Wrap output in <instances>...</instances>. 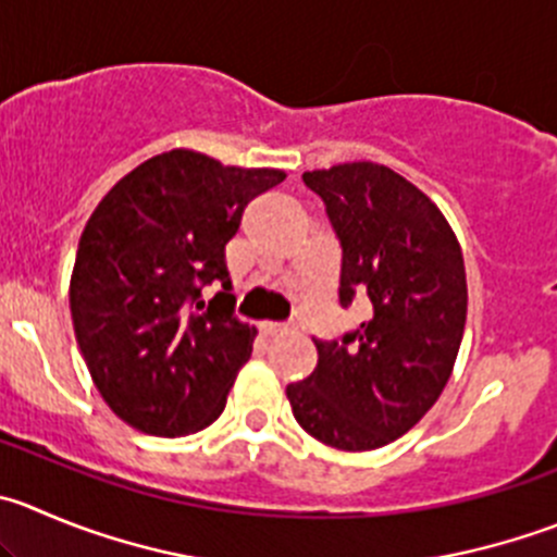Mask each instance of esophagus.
Returning a JSON list of instances; mask_svg holds the SVG:
<instances>
[{"instance_id":"1","label":"esophagus","mask_w":557,"mask_h":557,"mask_svg":"<svg viewBox=\"0 0 557 557\" xmlns=\"http://www.w3.org/2000/svg\"><path fill=\"white\" fill-rule=\"evenodd\" d=\"M289 331H293V325H284V322H264L262 325L264 336H284Z\"/></svg>"}]
</instances>
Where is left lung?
<instances>
[{"instance_id":"8db88e82","label":"left lung","mask_w":557,"mask_h":557,"mask_svg":"<svg viewBox=\"0 0 557 557\" xmlns=\"http://www.w3.org/2000/svg\"><path fill=\"white\" fill-rule=\"evenodd\" d=\"M342 246L338 304L372 314L317 344V369L287 385L293 416L342 451L388 446L416 426L451 377L468 317L462 248L437 205L380 163L304 172Z\"/></svg>"}]
</instances>
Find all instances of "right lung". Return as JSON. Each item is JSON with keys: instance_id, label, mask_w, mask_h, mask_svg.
<instances>
[{"instance_id": "right-lung-1", "label": "right lung", "mask_w": 557, "mask_h": 557, "mask_svg": "<svg viewBox=\"0 0 557 557\" xmlns=\"http://www.w3.org/2000/svg\"><path fill=\"white\" fill-rule=\"evenodd\" d=\"M284 177L169 150L89 215L71 278L76 342L106 405L139 432L183 437L224 412L257 336L235 317L226 243ZM208 286L220 293L205 305Z\"/></svg>"}]
</instances>
